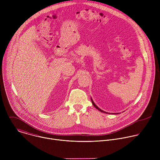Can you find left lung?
<instances>
[{
    "label": "left lung",
    "mask_w": 160,
    "mask_h": 160,
    "mask_svg": "<svg viewBox=\"0 0 160 160\" xmlns=\"http://www.w3.org/2000/svg\"><path fill=\"white\" fill-rule=\"evenodd\" d=\"M91 101H92V104L94 105V106L96 108V109H98L99 111H100L101 112H104V113H106V114H120V112H115V113H111V112H106V111H103V110H102V109H101L99 108H98V106L94 103V102L93 101V100H92V99L91 98Z\"/></svg>",
    "instance_id": "obj_1"
}]
</instances>
